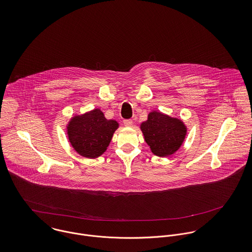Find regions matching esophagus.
Here are the masks:
<instances>
[{
	"mask_svg": "<svg viewBox=\"0 0 252 252\" xmlns=\"http://www.w3.org/2000/svg\"><path fill=\"white\" fill-rule=\"evenodd\" d=\"M132 120H125L124 121V125L126 126H132Z\"/></svg>",
	"mask_w": 252,
	"mask_h": 252,
	"instance_id": "esophagus-1",
	"label": "esophagus"
}]
</instances>
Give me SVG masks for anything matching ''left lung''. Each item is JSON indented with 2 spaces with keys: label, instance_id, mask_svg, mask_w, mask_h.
<instances>
[{
  "label": "left lung",
  "instance_id": "8db88e82",
  "mask_svg": "<svg viewBox=\"0 0 252 252\" xmlns=\"http://www.w3.org/2000/svg\"><path fill=\"white\" fill-rule=\"evenodd\" d=\"M140 128L152 153L158 157L174 154L181 147L187 133L181 120L158 111L149 113L148 120L140 125Z\"/></svg>",
  "mask_w": 252,
  "mask_h": 252
}]
</instances>
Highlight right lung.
<instances>
[{
	"label": "right lung",
	"instance_id": "add662e5",
	"mask_svg": "<svg viewBox=\"0 0 252 252\" xmlns=\"http://www.w3.org/2000/svg\"><path fill=\"white\" fill-rule=\"evenodd\" d=\"M118 127L116 121L107 120L101 110L94 109L74 116L67 126V134L75 151L85 158H95L107 150Z\"/></svg>",
	"mask_w": 252,
	"mask_h": 252
}]
</instances>
